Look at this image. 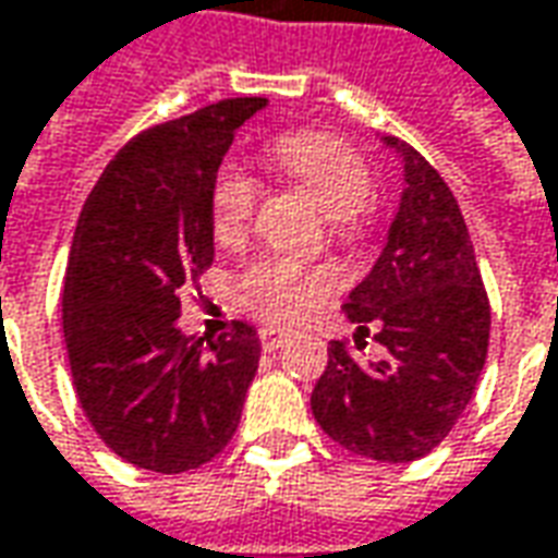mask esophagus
Returning <instances> with one entry per match:
<instances>
[{"label":"esophagus","instance_id":"1","mask_svg":"<svg viewBox=\"0 0 558 558\" xmlns=\"http://www.w3.org/2000/svg\"><path fill=\"white\" fill-rule=\"evenodd\" d=\"M260 347H264V353H272V350H279L282 343H286V331H279V328H260Z\"/></svg>","mask_w":558,"mask_h":558}]
</instances>
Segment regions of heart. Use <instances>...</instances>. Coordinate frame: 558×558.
Here are the masks:
<instances>
[{"instance_id": "1", "label": "heart", "mask_w": 558, "mask_h": 558, "mask_svg": "<svg viewBox=\"0 0 558 558\" xmlns=\"http://www.w3.org/2000/svg\"><path fill=\"white\" fill-rule=\"evenodd\" d=\"M276 168L323 205L338 233H353L372 196V171L350 144L328 131H288L270 147ZM260 183L239 166H220L211 183L208 218L218 242L242 239L257 208ZM335 276L306 270L288 257H257L235 279V298L272 323H294L331 294Z\"/></svg>"}]
</instances>
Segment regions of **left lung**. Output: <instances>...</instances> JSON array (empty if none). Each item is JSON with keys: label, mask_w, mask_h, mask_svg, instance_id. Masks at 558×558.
<instances>
[{"label": "left lung", "mask_w": 558, "mask_h": 558, "mask_svg": "<svg viewBox=\"0 0 558 558\" xmlns=\"http://www.w3.org/2000/svg\"><path fill=\"white\" fill-rule=\"evenodd\" d=\"M387 144L405 159V193L375 270L343 304L359 325L356 350L375 335L384 359L359 362L347 340H331L310 409L350 454L409 463L442 442L470 405L492 306L454 193L417 149Z\"/></svg>", "instance_id": "obj_1"}]
</instances>
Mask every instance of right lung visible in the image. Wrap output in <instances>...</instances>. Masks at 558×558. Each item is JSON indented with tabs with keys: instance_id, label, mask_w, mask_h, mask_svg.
<instances>
[{
	"instance_id": "right-lung-1",
	"label": "right lung",
	"mask_w": 558,
	"mask_h": 558,
	"mask_svg": "<svg viewBox=\"0 0 558 558\" xmlns=\"http://www.w3.org/2000/svg\"><path fill=\"white\" fill-rule=\"evenodd\" d=\"M260 107L267 97H233L141 131L78 215L61 298L73 387L104 445L141 470L186 473L218 458L257 372L252 325L186 338L178 291L215 260L211 183Z\"/></svg>"
}]
</instances>
